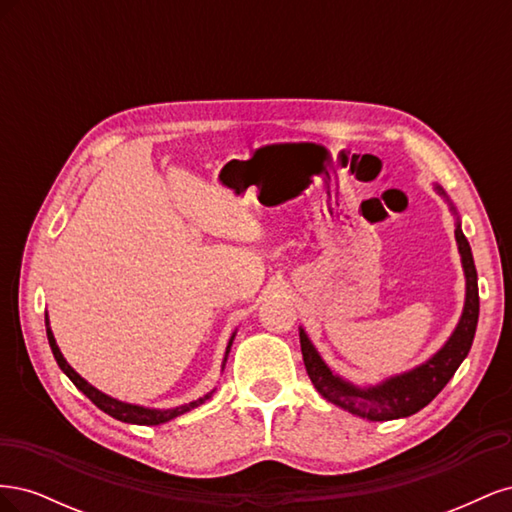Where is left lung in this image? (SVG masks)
Returning <instances> with one entry per match:
<instances>
[{
    "label": "left lung",
    "mask_w": 512,
    "mask_h": 512,
    "mask_svg": "<svg viewBox=\"0 0 512 512\" xmlns=\"http://www.w3.org/2000/svg\"><path fill=\"white\" fill-rule=\"evenodd\" d=\"M436 190L448 200L440 185H436ZM451 209L455 211L453 205ZM455 239L459 245L463 273H466V303H463V312L453 335L423 365L363 389V386H356L333 374L331 367L322 361V356L318 354L314 344L309 342L307 333L299 329L307 376L324 399L356 416L367 418V421H393V418H404L423 410L444 389L448 380L455 376L457 367L463 363L472 348L478 322V277L470 243L461 232L459 222L455 228Z\"/></svg>",
    "instance_id": "obj_1"
}]
</instances>
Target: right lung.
Here are the masks:
<instances>
[{
    "label": "right lung",
    "instance_id": "obj_1",
    "mask_svg": "<svg viewBox=\"0 0 512 512\" xmlns=\"http://www.w3.org/2000/svg\"><path fill=\"white\" fill-rule=\"evenodd\" d=\"M44 318H46V337H49V346H51V350H53V356H55L57 365L61 367V371H64V374L74 382L76 389H79L83 395H87L91 401H94V404H96L102 412H106L108 416L117 418V421H121V423H132V425H162V423L173 421V418H177L179 414H185V412H190L192 408H196V406H200V404H205V401L213 395V391H211V393H207L205 397H200V399H196V401H190V404L179 406V408H170V410L143 408V406L126 404V401H119V399L108 397V395H104L102 391H98L96 386H91L85 378H81V376L76 374V371L68 365V361L64 359V354L59 352V346H57L55 337H53V331H51V327H49V316H44ZM232 339H235V333H232L230 342H228V346H226V356H228V352H230ZM226 356H224V363H226Z\"/></svg>",
    "mask_w": 512,
    "mask_h": 512
}]
</instances>
